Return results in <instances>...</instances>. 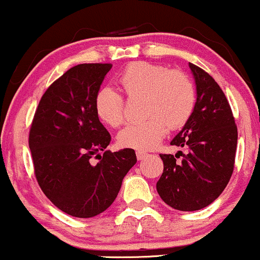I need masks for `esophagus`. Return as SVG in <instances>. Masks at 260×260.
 I'll use <instances>...</instances> for the list:
<instances>
[{
    "label": "esophagus",
    "instance_id": "34e87169",
    "mask_svg": "<svg viewBox=\"0 0 260 260\" xmlns=\"http://www.w3.org/2000/svg\"><path fill=\"white\" fill-rule=\"evenodd\" d=\"M147 153H144V151H137V159L138 160H143L145 156H147Z\"/></svg>",
    "mask_w": 260,
    "mask_h": 260
}]
</instances>
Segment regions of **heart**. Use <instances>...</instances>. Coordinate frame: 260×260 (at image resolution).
<instances>
[{
    "instance_id": "heart-1",
    "label": "heart",
    "mask_w": 260,
    "mask_h": 260,
    "mask_svg": "<svg viewBox=\"0 0 260 260\" xmlns=\"http://www.w3.org/2000/svg\"><path fill=\"white\" fill-rule=\"evenodd\" d=\"M118 83L131 98H143V116L147 120L127 126L118 134V144L137 150H150L168 133L178 129L194 112V84L181 71L149 62L128 64L118 77ZM95 115L104 124L118 127L124 121L123 98L111 86H103L94 98Z\"/></svg>"
}]
</instances>
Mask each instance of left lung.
Here are the masks:
<instances>
[{"label":"left lung","instance_id":"obj_1","mask_svg":"<svg viewBox=\"0 0 260 260\" xmlns=\"http://www.w3.org/2000/svg\"><path fill=\"white\" fill-rule=\"evenodd\" d=\"M197 86L194 112L171 145L188 148L160 154L164 172L156 189L166 204L181 211L208 207L228 186L235 166L237 126L225 94L210 74L189 63Z\"/></svg>","mask_w":260,"mask_h":260}]
</instances>
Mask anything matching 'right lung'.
I'll return each mask as SVG.
<instances>
[{
    "mask_svg": "<svg viewBox=\"0 0 260 260\" xmlns=\"http://www.w3.org/2000/svg\"><path fill=\"white\" fill-rule=\"evenodd\" d=\"M111 67L82 63L70 68L45 91L29 132L39 186L59 210L76 217L105 211L137 162L133 149L105 150L111 136L95 115V94ZM92 157L100 162L92 164Z\"/></svg>",
    "mask_w": 260,
    "mask_h": 260,
    "instance_id": "add662e5",
    "label": "right lung"
}]
</instances>
